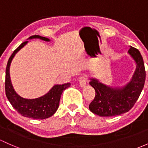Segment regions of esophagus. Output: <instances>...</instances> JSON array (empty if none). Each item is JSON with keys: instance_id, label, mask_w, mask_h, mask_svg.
<instances>
[{"instance_id": "1", "label": "esophagus", "mask_w": 148, "mask_h": 148, "mask_svg": "<svg viewBox=\"0 0 148 148\" xmlns=\"http://www.w3.org/2000/svg\"><path fill=\"white\" fill-rule=\"evenodd\" d=\"M87 81V77L86 74H82L80 77H79V84L82 87H84L86 85Z\"/></svg>"}]
</instances>
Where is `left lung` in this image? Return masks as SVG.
Segmentation results:
<instances>
[{
	"instance_id": "obj_1",
	"label": "left lung",
	"mask_w": 148,
	"mask_h": 148,
	"mask_svg": "<svg viewBox=\"0 0 148 148\" xmlns=\"http://www.w3.org/2000/svg\"><path fill=\"white\" fill-rule=\"evenodd\" d=\"M128 54L136 62V69L130 82L122 88H112L103 84L97 79H91L90 85L96 91L89 110L103 117L119 116L129 111L138 101L145 82L146 73L143 59L136 48L130 47Z\"/></svg>"
}]
</instances>
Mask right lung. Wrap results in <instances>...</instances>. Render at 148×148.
I'll list each match as a JSON object with an SVG mask.
<instances>
[{
	"label": "right lung",
	"instance_id": "right-lung-1",
	"mask_svg": "<svg viewBox=\"0 0 148 148\" xmlns=\"http://www.w3.org/2000/svg\"><path fill=\"white\" fill-rule=\"evenodd\" d=\"M33 38H38L47 42L49 41V39L45 37H41L40 35H33L29 37V39ZM27 42H28L25 41L22 43L21 45L12 52L9 58L5 70V94L12 107L23 116L33 119H45L51 117L52 115L55 113L60 105V98H61L62 92L64 90L69 87L71 84L66 83L62 85H54L47 94L37 99H24L17 94L12 87L11 80H10V63L15 54Z\"/></svg>",
	"mask_w": 148,
	"mask_h": 148
}]
</instances>
